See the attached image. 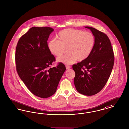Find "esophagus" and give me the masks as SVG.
<instances>
[{
  "mask_svg": "<svg viewBox=\"0 0 129 129\" xmlns=\"http://www.w3.org/2000/svg\"><path fill=\"white\" fill-rule=\"evenodd\" d=\"M66 67V69H70V68H71L70 66H67V65Z\"/></svg>",
  "mask_w": 129,
  "mask_h": 129,
  "instance_id": "1",
  "label": "esophagus"
}]
</instances>
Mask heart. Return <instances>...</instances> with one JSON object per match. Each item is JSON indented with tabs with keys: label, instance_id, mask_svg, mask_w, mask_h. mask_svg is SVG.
Returning a JSON list of instances; mask_svg holds the SVG:
<instances>
[{
	"label": "heart",
	"instance_id": "obj_1",
	"mask_svg": "<svg viewBox=\"0 0 129 129\" xmlns=\"http://www.w3.org/2000/svg\"><path fill=\"white\" fill-rule=\"evenodd\" d=\"M57 37L59 40L52 39L48 42L47 47L56 57L63 54L67 48L69 53L57 59L58 61L66 64H71L77 60H85L94 47V36L89 32L69 28L60 31Z\"/></svg>",
	"mask_w": 129,
	"mask_h": 129
}]
</instances>
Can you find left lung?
<instances>
[{
	"mask_svg": "<svg viewBox=\"0 0 129 129\" xmlns=\"http://www.w3.org/2000/svg\"><path fill=\"white\" fill-rule=\"evenodd\" d=\"M94 35L95 43L90 56L72 68L75 72L74 83L78 92L91 96L100 91L112 72L114 56L110 40L107 35L93 27L86 26Z\"/></svg>",
	"mask_w": 129,
	"mask_h": 129,
	"instance_id": "obj_1",
	"label": "left lung"
}]
</instances>
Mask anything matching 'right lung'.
<instances>
[{
	"mask_svg": "<svg viewBox=\"0 0 129 129\" xmlns=\"http://www.w3.org/2000/svg\"><path fill=\"white\" fill-rule=\"evenodd\" d=\"M54 29L49 27H33L17 43L15 54L17 74L35 95L48 98L54 94L66 67L59 62L51 68L55 58L47 47V40Z\"/></svg>",
	"mask_w": 129,
	"mask_h": 129,
	"instance_id": "right-lung-1",
	"label": "right lung"
}]
</instances>
